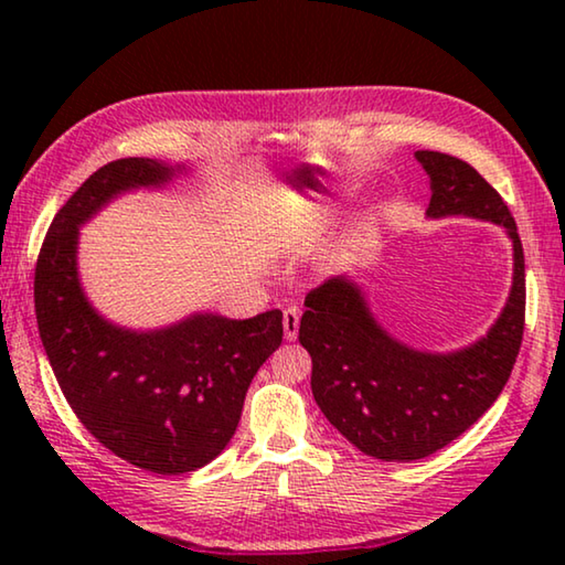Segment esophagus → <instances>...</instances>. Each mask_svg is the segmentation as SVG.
<instances>
[{"instance_id":"obj_1","label":"esophagus","mask_w":565,"mask_h":565,"mask_svg":"<svg viewBox=\"0 0 565 565\" xmlns=\"http://www.w3.org/2000/svg\"><path fill=\"white\" fill-rule=\"evenodd\" d=\"M299 319H301V313L296 306L284 311V339L286 341H294L296 337H299Z\"/></svg>"}]
</instances>
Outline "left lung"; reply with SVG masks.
<instances>
[{"instance_id":"obj_1","label":"left lung","mask_w":565,"mask_h":565,"mask_svg":"<svg viewBox=\"0 0 565 565\" xmlns=\"http://www.w3.org/2000/svg\"><path fill=\"white\" fill-rule=\"evenodd\" d=\"M416 159L431 177L428 216L466 214L509 228L513 286L486 339L446 356L391 339L343 276L309 291L299 341L311 353L313 398L359 451L381 461L426 458L468 431L509 381L525 327L523 246L501 194L463 159L428 149Z\"/></svg>"}]
</instances>
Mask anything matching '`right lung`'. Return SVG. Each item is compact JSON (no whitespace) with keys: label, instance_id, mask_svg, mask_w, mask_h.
I'll use <instances>...</instances> for the list:
<instances>
[{"label":"right lung","instance_id":"obj_1","mask_svg":"<svg viewBox=\"0 0 565 565\" xmlns=\"http://www.w3.org/2000/svg\"><path fill=\"white\" fill-rule=\"evenodd\" d=\"M171 174L145 157L94 171L56 212L34 269L36 323L66 404L114 456L161 476L196 471L224 451L248 384L284 337L279 309L244 321L196 313L137 333L111 327L84 299L76 226L119 191L164 184Z\"/></svg>","mask_w":565,"mask_h":565}]
</instances>
